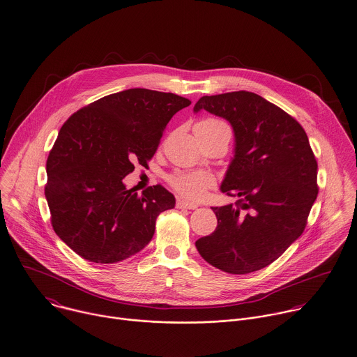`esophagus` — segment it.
Wrapping results in <instances>:
<instances>
[{
  "instance_id": "1",
  "label": "esophagus",
  "mask_w": 357,
  "mask_h": 357,
  "mask_svg": "<svg viewBox=\"0 0 357 357\" xmlns=\"http://www.w3.org/2000/svg\"><path fill=\"white\" fill-rule=\"evenodd\" d=\"M176 208H178V209L194 210L198 208V205L190 204V202H186V201H183V199H178V201H176Z\"/></svg>"
}]
</instances>
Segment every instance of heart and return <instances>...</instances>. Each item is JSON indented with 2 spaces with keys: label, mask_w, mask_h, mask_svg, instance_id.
Returning a JSON list of instances; mask_svg holds the SVG:
<instances>
[{
  "label": "heart",
  "mask_w": 357,
  "mask_h": 357,
  "mask_svg": "<svg viewBox=\"0 0 357 357\" xmlns=\"http://www.w3.org/2000/svg\"><path fill=\"white\" fill-rule=\"evenodd\" d=\"M199 124L217 126L224 123L214 119H208L201 121ZM169 183L183 198L189 201H199L206 195V191L214 186L215 179L211 174L205 171L176 172L169 178Z\"/></svg>",
  "instance_id": "1"
}]
</instances>
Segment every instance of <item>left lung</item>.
Listing matches in <instances>:
<instances>
[{
    "mask_svg": "<svg viewBox=\"0 0 357 357\" xmlns=\"http://www.w3.org/2000/svg\"><path fill=\"white\" fill-rule=\"evenodd\" d=\"M199 110L233 128L234 156L221 191L240 199L211 208L217 228L195 247L224 273L259 271L305 231L318 194L314 153L295 119L251 91L205 96L194 106Z\"/></svg>",
    "mask_w": 357,
    "mask_h": 357,
    "instance_id": "1",
    "label": "left lung"
}]
</instances>
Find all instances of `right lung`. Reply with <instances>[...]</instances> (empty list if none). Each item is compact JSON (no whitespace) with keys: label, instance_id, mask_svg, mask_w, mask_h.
<instances>
[{"label":"right lung","instance_id":"obj_1","mask_svg":"<svg viewBox=\"0 0 357 357\" xmlns=\"http://www.w3.org/2000/svg\"><path fill=\"white\" fill-rule=\"evenodd\" d=\"M191 104L172 93L128 89L75 112L47 159L44 194L55 233L93 263H117L142 251L158 215L175 206L160 185L142 197L124 178L147 167L171 117Z\"/></svg>","mask_w":357,"mask_h":357}]
</instances>
